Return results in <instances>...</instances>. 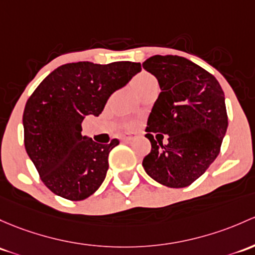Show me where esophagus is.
<instances>
[{"mask_svg": "<svg viewBox=\"0 0 255 255\" xmlns=\"http://www.w3.org/2000/svg\"><path fill=\"white\" fill-rule=\"evenodd\" d=\"M134 138H135L134 133H127V134L122 135V140L123 141H129V140H132V139H134Z\"/></svg>", "mask_w": 255, "mask_h": 255, "instance_id": "esophagus-1", "label": "esophagus"}]
</instances>
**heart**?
I'll return each mask as SVG.
<instances>
[{
	"instance_id": "1",
	"label": "heart",
	"mask_w": 255,
	"mask_h": 255,
	"mask_svg": "<svg viewBox=\"0 0 255 255\" xmlns=\"http://www.w3.org/2000/svg\"><path fill=\"white\" fill-rule=\"evenodd\" d=\"M132 87L138 95L146 92L150 88L157 87V80L149 73H140L132 80Z\"/></svg>"
}]
</instances>
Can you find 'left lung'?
<instances>
[{
	"label": "left lung",
	"instance_id": "left-lung-1",
	"mask_svg": "<svg viewBox=\"0 0 255 255\" xmlns=\"http://www.w3.org/2000/svg\"><path fill=\"white\" fill-rule=\"evenodd\" d=\"M143 67L161 89L148 119L151 151L143 167L160 184L183 188L218 157L229 126L224 92L215 77L184 57L156 55Z\"/></svg>",
	"mask_w": 255,
	"mask_h": 255
}]
</instances>
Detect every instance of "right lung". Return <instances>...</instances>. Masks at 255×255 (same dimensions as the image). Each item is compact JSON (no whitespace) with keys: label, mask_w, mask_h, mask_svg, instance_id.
<instances>
[{"label":"right lung","mask_w":255,"mask_h":255,"mask_svg":"<svg viewBox=\"0 0 255 255\" xmlns=\"http://www.w3.org/2000/svg\"><path fill=\"white\" fill-rule=\"evenodd\" d=\"M140 63H67L51 72L26 101L24 145L45 186L56 195L83 200L103 184L109 154L120 141L99 144L82 135V122L99 116L107 100L136 73Z\"/></svg>","instance_id":"1"}]
</instances>
